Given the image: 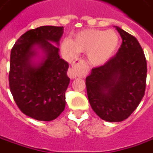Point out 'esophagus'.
<instances>
[{"label":"esophagus","mask_w":153,"mask_h":153,"mask_svg":"<svg viewBox=\"0 0 153 153\" xmlns=\"http://www.w3.org/2000/svg\"><path fill=\"white\" fill-rule=\"evenodd\" d=\"M87 68H86V62L82 59H78L73 61L71 65V68L68 71V76L70 78L74 79L77 76H82L86 74Z\"/></svg>","instance_id":"34e87169"}]
</instances>
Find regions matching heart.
Masks as SVG:
<instances>
[{"mask_svg":"<svg viewBox=\"0 0 153 153\" xmlns=\"http://www.w3.org/2000/svg\"><path fill=\"white\" fill-rule=\"evenodd\" d=\"M120 44V36L114 30L86 29L71 40L63 41L61 49L70 58H75L78 53H88L89 63L99 66L115 55Z\"/></svg>","mask_w":153,"mask_h":153,"instance_id":"obj_1","label":"heart"}]
</instances>
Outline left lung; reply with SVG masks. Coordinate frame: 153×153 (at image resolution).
Returning a JSON list of instances; mask_svg holds the SVG:
<instances>
[{
  "mask_svg": "<svg viewBox=\"0 0 153 153\" xmlns=\"http://www.w3.org/2000/svg\"><path fill=\"white\" fill-rule=\"evenodd\" d=\"M122 38L117 54L86 78L89 103L105 121L120 122L136 109L145 94L146 60L134 36L115 27Z\"/></svg>",
  "mask_w": 153,
  "mask_h": 153,
  "instance_id": "obj_1",
  "label": "left lung"
}]
</instances>
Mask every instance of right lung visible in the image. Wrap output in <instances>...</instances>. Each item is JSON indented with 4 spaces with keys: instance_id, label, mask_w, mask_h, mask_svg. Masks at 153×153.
Here are the masks:
<instances>
[{
    "instance_id": "right-lung-1",
    "label": "right lung",
    "mask_w": 153,
    "mask_h": 153,
    "mask_svg": "<svg viewBox=\"0 0 153 153\" xmlns=\"http://www.w3.org/2000/svg\"><path fill=\"white\" fill-rule=\"evenodd\" d=\"M63 27L42 26L27 31L12 47L9 87L14 101L24 114L40 121L53 120L65 107L69 64L59 55ZM40 48L45 54L35 64L32 58Z\"/></svg>"
}]
</instances>
